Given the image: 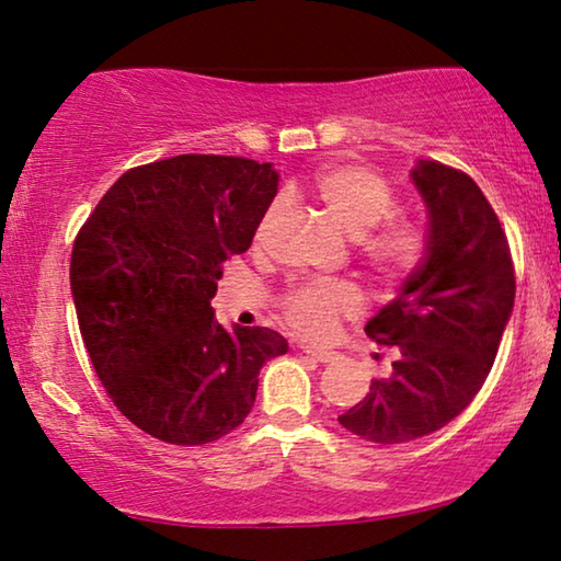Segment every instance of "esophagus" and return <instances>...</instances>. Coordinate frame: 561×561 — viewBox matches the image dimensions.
<instances>
[{"label": "esophagus", "mask_w": 561, "mask_h": 561, "mask_svg": "<svg viewBox=\"0 0 561 561\" xmlns=\"http://www.w3.org/2000/svg\"><path fill=\"white\" fill-rule=\"evenodd\" d=\"M304 353L308 358H313V360H318V364H331V360L335 358L333 353H329V351H316V348H304Z\"/></svg>", "instance_id": "obj_1"}]
</instances>
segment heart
<instances>
[{
    "label": "heart",
    "mask_w": 561,
    "mask_h": 561,
    "mask_svg": "<svg viewBox=\"0 0 561 561\" xmlns=\"http://www.w3.org/2000/svg\"><path fill=\"white\" fill-rule=\"evenodd\" d=\"M313 193L346 232L356 238L358 253L381 278H401L424 255V232L407 218H391L396 193L386 180L364 165H325L313 175ZM283 201L263 210L255 240L265 243L280 218ZM364 298L343 280H306L278 298L280 318L290 331L310 341H329L341 318L356 316Z\"/></svg>",
    "instance_id": "obj_1"
}]
</instances>
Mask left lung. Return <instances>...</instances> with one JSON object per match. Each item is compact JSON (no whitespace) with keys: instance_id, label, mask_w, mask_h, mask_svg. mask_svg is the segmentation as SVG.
<instances>
[{"instance_id":"1","label":"left lung","mask_w":561,"mask_h":561,"mask_svg":"<svg viewBox=\"0 0 561 561\" xmlns=\"http://www.w3.org/2000/svg\"><path fill=\"white\" fill-rule=\"evenodd\" d=\"M428 213L424 261L399 298L366 323L393 351V374L374 378L343 428L374 444L434 434L469 407L494 366L514 308L510 240L467 172L419 160L411 172Z\"/></svg>"}]
</instances>
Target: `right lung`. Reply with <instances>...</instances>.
Here are the masks:
<instances>
[{"instance_id": "add662e5", "label": "right lung", "mask_w": 561, "mask_h": 561, "mask_svg": "<svg viewBox=\"0 0 561 561\" xmlns=\"http://www.w3.org/2000/svg\"><path fill=\"white\" fill-rule=\"evenodd\" d=\"M275 191L271 162L178 154L127 170L77 232L70 286L94 374L160 442L230 434L251 413L265 360L288 351L271 329H222L210 306Z\"/></svg>"}]
</instances>
